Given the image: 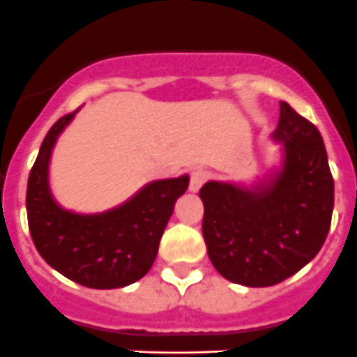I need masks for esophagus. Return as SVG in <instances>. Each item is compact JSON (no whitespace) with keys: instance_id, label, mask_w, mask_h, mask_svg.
Instances as JSON below:
<instances>
[{"instance_id":"34e87169","label":"esophagus","mask_w":357,"mask_h":357,"mask_svg":"<svg viewBox=\"0 0 357 357\" xmlns=\"http://www.w3.org/2000/svg\"><path fill=\"white\" fill-rule=\"evenodd\" d=\"M207 181V172L202 171V169H195V171L190 174V192H199L200 188H202L204 183Z\"/></svg>"}]
</instances>
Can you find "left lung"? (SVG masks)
<instances>
[{"instance_id": "8db88e82", "label": "left lung", "mask_w": 357, "mask_h": 357, "mask_svg": "<svg viewBox=\"0 0 357 357\" xmlns=\"http://www.w3.org/2000/svg\"><path fill=\"white\" fill-rule=\"evenodd\" d=\"M272 139L281 158L263 178L249 186L207 181L199 193L211 263L248 288L279 284L303 268L323 248L333 213V178L316 126L282 101Z\"/></svg>"}]
</instances>
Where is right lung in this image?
I'll use <instances>...</instances> for the list:
<instances>
[{
  "mask_svg": "<svg viewBox=\"0 0 357 357\" xmlns=\"http://www.w3.org/2000/svg\"><path fill=\"white\" fill-rule=\"evenodd\" d=\"M78 112V109H76ZM75 113L59 119L41 143L27 181V223L41 258L59 274L92 289H115L148 274L188 174L157 179L120 206L94 214L64 209L50 190V158Z\"/></svg>",
  "mask_w": 357,
  "mask_h": 357,
  "instance_id": "add662e5",
  "label": "right lung"
}]
</instances>
